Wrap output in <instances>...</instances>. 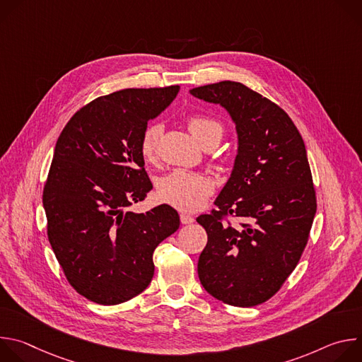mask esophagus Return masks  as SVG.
I'll return each instance as SVG.
<instances>
[{
    "label": "esophagus",
    "mask_w": 362,
    "mask_h": 362,
    "mask_svg": "<svg viewBox=\"0 0 362 362\" xmlns=\"http://www.w3.org/2000/svg\"><path fill=\"white\" fill-rule=\"evenodd\" d=\"M180 222L183 225H189V223H193L194 222V218L189 214H180Z\"/></svg>",
    "instance_id": "esophagus-1"
}]
</instances>
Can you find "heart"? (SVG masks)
I'll use <instances>...</instances> for the list:
<instances>
[{
    "label": "heart",
    "instance_id": "heart-1",
    "mask_svg": "<svg viewBox=\"0 0 362 362\" xmlns=\"http://www.w3.org/2000/svg\"><path fill=\"white\" fill-rule=\"evenodd\" d=\"M186 126L192 136L203 146H216L223 137V124L206 115H190L186 119ZM162 134L159 124L147 126L139 140V150L146 163L158 160V146ZM214 190L212 182L200 175L186 170H173L160 179L158 185L159 197L180 211H196L211 196Z\"/></svg>",
    "mask_w": 362,
    "mask_h": 362
}]
</instances>
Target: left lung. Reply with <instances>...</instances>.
Returning a JSON list of instances; mask_svg holds the SVG:
<instances>
[{
    "label": "left lung",
    "mask_w": 362,
    "mask_h": 362,
    "mask_svg": "<svg viewBox=\"0 0 362 362\" xmlns=\"http://www.w3.org/2000/svg\"><path fill=\"white\" fill-rule=\"evenodd\" d=\"M190 94L223 106L239 137L216 208L196 219L208 233L199 279L228 305L264 303L296 268L317 212L305 143L285 110L242 83L219 81Z\"/></svg>",
    "instance_id": "obj_1"
}]
</instances>
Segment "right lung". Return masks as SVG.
<instances>
[{
	"instance_id": "obj_1",
	"label": "right lung",
	"mask_w": 362,
	"mask_h": 362,
	"mask_svg": "<svg viewBox=\"0 0 362 362\" xmlns=\"http://www.w3.org/2000/svg\"><path fill=\"white\" fill-rule=\"evenodd\" d=\"M179 88H123L97 97L59 136L42 190L47 236L69 284L91 302L117 305L143 292L154 274V249L179 229L169 204L124 212L153 187L140 136Z\"/></svg>"
}]
</instances>
